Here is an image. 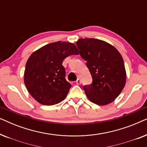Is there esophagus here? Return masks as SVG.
I'll return each instance as SVG.
<instances>
[{"label": "esophagus", "mask_w": 147, "mask_h": 147, "mask_svg": "<svg viewBox=\"0 0 147 147\" xmlns=\"http://www.w3.org/2000/svg\"><path fill=\"white\" fill-rule=\"evenodd\" d=\"M80 83H81V82H80V80L79 79V78H78L77 80L76 81V84H78V85H79V84H80Z\"/></svg>", "instance_id": "obj_1"}]
</instances>
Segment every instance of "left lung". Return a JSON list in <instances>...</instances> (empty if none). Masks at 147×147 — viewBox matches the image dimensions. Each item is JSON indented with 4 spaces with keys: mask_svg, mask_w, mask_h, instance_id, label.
<instances>
[{
    "mask_svg": "<svg viewBox=\"0 0 147 147\" xmlns=\"http://www.w3.org/2000/svg\"><path fill=\"white\" fill-rule=\"evenodd\" d=\"M76 45L92 78L91 84L84 86L86 96L98 105L111 103L126 84L125 67L120 53L110 44L93 38L80 39Z\"/></svg>",
    "mask_w": 147,
    "mask_h": 147,
    "instance_id": "1",
    "label": "left lung"
}]
</instances>
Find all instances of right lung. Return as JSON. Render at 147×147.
<instances>
[{
  "label": "right lung",
  "instance_id": "right-lung-1",
  "mask_svg": "<svg viewBox=\"0 0 147 147\" xmlns=\"http://www.w3.org/2000/svg\"><path fill=\"white\" fill-rule=\"evenodd\" d=\"M74 43H49L31 54L25 65L24 82L29 94L39 103L51 106L65 99L71 85L65 79L63 59L78 55Z\"/></svg>",
  "mask_w": 147,
  "mask_h": 147
}]
</instances>
